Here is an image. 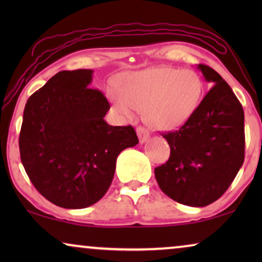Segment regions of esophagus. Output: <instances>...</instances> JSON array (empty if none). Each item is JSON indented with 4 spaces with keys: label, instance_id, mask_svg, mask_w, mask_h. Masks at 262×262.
<instances>
[{
    "label": "esophagus",
    "instance_id": "obj_1",
    "mask_svg": "<svg viewBox=\"0 0 262 262\" xmlns=\"http://www.w3.org/2000/svg\"><path fill=\"white\" fill-rule=\"evenodd\" d=\"M137 135H138L139 142H141V143H145L149 139V137H150L149 132L146 131L144 127H138L137 128Z\"/></svg>",
    "mask_w": 262,
    "mask_h": 262
}]
</instances>
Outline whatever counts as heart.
Listing matches in <instances>:
<instances>
[{"instance_id":"1","label":"heart","mask_w":262,"mask_h":262,"mask_svg":"<svg viewBox=\"0 0 262 262\" xmlns=\"http://www.w3.org/2000/svg\"><path fill=\"white\" fill-rule=\"evenodd\" d=\"M203 94L204 82L196 71L171 67L125 74L121 88L108 89L120 119L132 120L137 110H143L146 123L160 130H173L191 119Z\"/></svg>"}]
</instances>
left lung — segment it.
I'll return each instance as SVG.
<instances>
[{
  "mask_svg": "<svg viewBox=\"0 0 262 262\" xmlns=\"http://www.w3.org/2000/svg\"><path fill=\"white\" fill-rule=\"evenodd\" d=\"M214 83L191 119L162 135L169 160L155 168L160 188L175 202L203 207L224 194L245 161V113L227 82L212 68L198 64Z\"/></svg>",
  "mask_w": 262,
  "mask_h": 262,
  "instance_id": "obj_1",
  "label": "left lung"
}]
</instances>
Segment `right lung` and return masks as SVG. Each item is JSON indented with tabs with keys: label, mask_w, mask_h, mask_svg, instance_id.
I'll return each instance as SVG.
<instances>
[{
	"label": "right lung",
	"mask_w": 262,
	"mask_h": 262,
	"mask_svg": "<svg viewBox=\"0 0 262 262\" xmlns=\"http://www.w3.org/2000/svg\"><path fill=\"white\" fill-rule=\"evenodd\" d=\"M93 70H63L27 100L19 148L26 173L42 196L64 209L99 202L112 184L116 161L138 144L135 128L105 121L110 103L89 88Z\"/></svg>",
	"instance_id": "add662e5"
}]
</instances>
